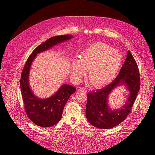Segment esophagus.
<instances>
[{
  "instance_id": "34e87169",
  "label": "esophagus",
  "mask_w": 155,
  "mask_h": 155,
  "mask_svg": "<svg viewBox=\"0 0 155 155\" xmlns=\"http://www.w3.org/2000/svg\"><path fill=\"white\" fill-rule=\"evenodd\" d=\"M80 89L81 91H82L85 92H87V89L86 88H81Z\"/></svg>"
}]
</instances>
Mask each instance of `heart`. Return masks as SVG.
<instances>
[{
	"label": "heart",
	"mask_w": 155,
	"mask_h": 155,
	"mask_svg": "<svg viewBox=\"0 0 155 155\" xmlns=\"http://www.w3.org/2000/svg\"><path fill=\"white\" fill-rule=\"evenodd\" d=\"M122 62V55L109 45L98 42L90 45L81 53V59H74L71 74L80 81L89 69V78L96 88H103L116 77Z\"/></svg>",
	"instance_id": "b5f03b06"
}]
</instances>
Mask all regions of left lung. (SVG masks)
Masks as SVG:
<instances>
[{
	"mask_svg": "<svg viewBox=\"0 0 155 155\" xmlns=\"http://www.w3.org/2000/svg\"><path fill=\"white\" fill-rule=\"evenodd\" d=\"M122 84L129 94L125 104L119 109L111 110L108 104L110 92ZM140 88L138 67L130 51L116 79L105 88L89 92L86 106V117L89 123L100 129H110L118 125L131 113Z\"/></svg>",
	"mask_w": 155,
	"mask_h": 155,
	"instance_id": "1",
	"label": "left lung"
}]
</instances>
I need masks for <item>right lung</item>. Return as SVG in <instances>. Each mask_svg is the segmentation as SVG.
Masks as SVG:
<instances>
[{
    "label": "right lung",
    "instance_id": "obj_1",
    "mask_svg": "<svg viewBox=\"0 0 155 155\" xmlns=\"http://www.w3.org/2000/svg\"><path fill=\"white\" fill-rule=\"evenodd\" d=\"M71 35L53 37L39 45L27 59L23 68L20 88L26 113L30 120L41 127H49L58 123L62 117L63 110L70 96L76 91L74 87L63 84L52 96L45 99L37 97L30 88V68L37 54L49 50L54 46L73 38Z\"/></svg>",
    "mask_w": 155,
    "mask_h": 155
}]
</instances>
